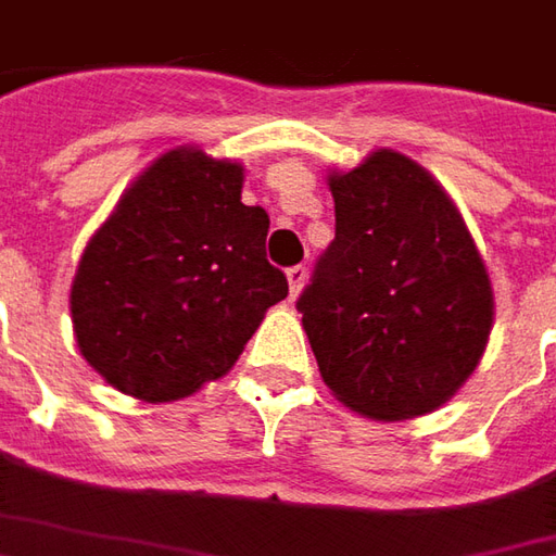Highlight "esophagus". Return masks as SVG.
I'll list each match as a JSON object with an SVG mask.
<instances>
[{
    "instance_id": "1",
    "label": "esophagus",
    "mask_w": 556,
    "mask_h": 556,
    "mask_svg": "<svg viewBox=\"0 0 556 556\" xmlns=\"http://www.w3.org/2000/svg\"><path fill=\"white\" fill-rule=\"evenodd\" d=\"M305 278H308L305 266H293V269H287V287H290V300H296V296H300V290L305 287Z\"/></svg>"
}]
</instances>
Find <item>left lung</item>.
I'll use <instances>...</instances> for the list:
<instances>
[{
  "label": "left lung",
  "mask_w": 556,
  "mask_h": 556,
  "mask_svg": "<svg viewBox=\"0 0 556 556\" xmlns=\"http://www.w3.org/2000/svg\"><path fill=\"white\" fill-rule=\"evenodd\" d=\"M337 238L296 308L321 379L376 422L443 407L478 370L493 281L456 201L419 162L374 149L327 170Z\"/></svg>",
  "instance_id": "1"
}]
</instances>
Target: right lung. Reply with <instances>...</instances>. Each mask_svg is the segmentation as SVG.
Wrapping results in <instances>:
<instances>
[{
	"label": "right lung",
	"mask_w": 556,
	"mask_h": 556,
	"mask_svg": "<svg viewBox=\"0 0 556 556\" xmlns=\"http://www.w3.org/2000/svg\"><path fill=\"white\" fill-rule=\"evenodd\" d=\"M241 186V162L167 149L91 235L70 287L73 333L122 394L170 404L223 379L287 296L266 260L269 214Z\"/></svg>",
	"instance_id": "1"
}]
</instances>
